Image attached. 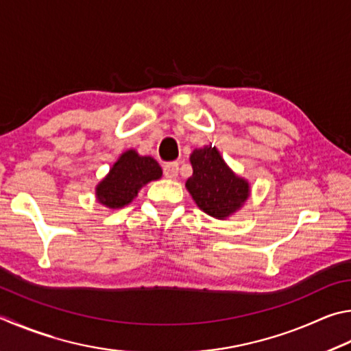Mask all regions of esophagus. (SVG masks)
Masks as SVG:
<instances>
[{"instance_id":"obj_1","label":"esophagus","mask_w":351,"mask_h":351,"mask_svg":"<svg viewBox=\"0 0 351 351\" xmlns=\"http://www.w3.org/2000/svg\"><path fill=\"white\" fill-rule=\"evenodd\" d=\"M163 172H165L166 179H176V177L179 176V163L177 162L166 163L163 166Z\"/></svg>"}]
</instances>
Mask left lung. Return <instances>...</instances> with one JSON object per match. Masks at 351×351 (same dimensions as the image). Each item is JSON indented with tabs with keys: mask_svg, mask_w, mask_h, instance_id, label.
<instances>
[{
	"mask_svg": "<svg viewBox=\"0 0 351 351\" xmlns=\"http://www.w3.org/2000/svg\"><path fill=\"white\" fill-rule=\"evenodd\" d=\"M193 176L185 186L202 211L219 220H226L245 205L251 194L247 179L237 176L219 152L208 145L189 156Z\"/></svg>",
	"mask_w": 351,
	"mask_h": 351,
	"instance_id": "obj_1",
	"label": "left lung"
}]
</instances>
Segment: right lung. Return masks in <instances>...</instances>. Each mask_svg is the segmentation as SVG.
Masks as SVG:
<instances>
[{
    "label": "right lung",
    "mask_w": 351,
    "mask_h": 351,
    "mask_svg": "<svg viewBox=\"0 0 351 351\" xmlns=\"http://www.w3.org/2000/svg\"><path fill=\"white\" fill-rule=\"evenodd\" d=\"M162 168L149 156L128 149L117 158L103 180L95 186L98 204L109 210H120L137 197L141 188L162 177Z\"/></svg>",
    "instance_id": "obj_1"
}]
</instances>
